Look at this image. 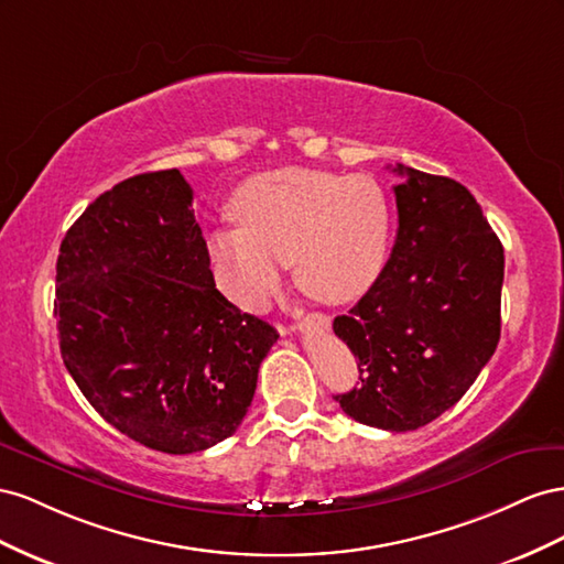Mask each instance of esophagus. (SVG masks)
Segmentation results:
<instances>
[{
	"label": "esophagus",
	"mask_w": 564,
	"mask_h": 564,
	"mask_svg": "<svg viewBox=\"0 0 564 564\" xmlns=\"http://www.w3.org/2000/svg\"><path fill=\"white\" fill-rule=\"evenodd\" d=\"M307 324H312L314 328H321V330H328L330 328V316H326V314H312L307 318Z\"/></svg>",
	"instance_id": "esophagus-1"
}]
</instances>
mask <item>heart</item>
<instances>
[{
  "label": "heart",
  "instance_id": "heart-1",
  "mask_svg": "<svg viewBox=\"0 0 564 564\" xmlns=\"http://www.w3.org/2000/svg\"><path fill=\"white\" fill-rule=\"evenodd\" d=\"M238 227L210 236V252L231 297L262 307L281 283L283 264L324 304H347L368 293L390 243V200L366 174L343 176L288 167L257 174L236 191Z\"/></svg>",
  "mask_w": 564,
  "mask_h": 564
}]
</instances>
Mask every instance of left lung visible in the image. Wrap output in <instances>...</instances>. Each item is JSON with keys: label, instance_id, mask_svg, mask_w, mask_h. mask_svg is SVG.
<instances>
[{"label": "left lung", "instance_id": "left-lung-1", "mask_svg": "<svg viewBox=\"0 0 564 564\" xmlns=\"http://www.w3.org/2000/svg\"><path fill=\"white\" fill-rule=\"evenodd\" d=\"M399 231L378 281L333 330L359 361L337 394L364 425L417 430L470 390L501 337L503 246L473 193L397 165Z\"/></svg>", "mask_w": 564, "mask_h": 564}]
</instances>
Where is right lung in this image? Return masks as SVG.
Listing matches in <instances>:
<instances>
[{
  "mask_svg": "<svg viewBox=\"0 0 564 564\" xmlns=\"http://www.w3.org/2000/svg\"><path fill=\"white\" fill-rule=\"evenodd\" d=\"M180 170L101 193L56 262L61 357L79 392L127 437L196 454L231 437L279 333L215 288Z\"/></svg>",
  "mask_w": 564,
  "mask_h": 564,
  "instance_id": "add662e5",
  "label": "right lung"
}]
</instances>
